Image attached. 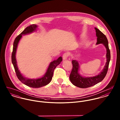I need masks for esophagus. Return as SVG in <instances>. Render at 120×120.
Returning <instances> with one entry per match:
<instances>
[{
    "label": "esophagus",
    "instance_id": "obj_1",
    "mask_svg": "<svg viewBox=\"0 0 120 120\" xmlns=\"http://www.w3.org/2000/svg\"><path fill=\"white\" fill-rule=\"evenodd\" d=\"M69 54H70L68 52H65V53L63 54V59H64V60L67 59L68 58V57L69 56Z\"/></svg>",
    "mask_w": 120,
    "mask_h": 120
}]
</instances>
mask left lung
<instances>
[{
    "instance_id": "obj_1",
    "label": "left lung",
    "mask_w": 120,
    "mask_h": 120,
    "mask_svg": "<svg viewBox=\"0 0 120 120\" xmlns=\"http://www.w3.org/2000/svg\"><path fill=\"white\" fill-rule=\"evenodd\" d=\"M96 35L97 36V44L103 43L107 49V62L102 71L98 75L89 78H84L80 76L78 73L79 63L76 60H72L71 62L72 68L70 74L69 78L71 83L77 87L86 88L94 86L102 81L106 76L108 68L109 61L110 60V52L109 48L108 39L105 35L98 28H95Z\"/></svg>"
}]
</instances>
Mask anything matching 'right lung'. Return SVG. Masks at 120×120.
<instances>
[{"label": "right lung", "mask_w": 120, "mask_h": 120, "mask_svg": "<svg viewBox=\"0 0 120 120\" xmlns=\"http://www.w3.org/2000/svg\"><path fill=\"white\" fill-rule=\"evenodd\" d=\"M37 27V26L35 24L30 25L26 27V29L20 34L17 36L15 38L13 43V51L11 54V61L15 69V72L17 78L24 85L32 88H40L49 84L51 81L54 69L62 60V57H60L57 60H53L52 62H51L48 68L45 75L40 79H26L24 78V77H23L20 73L17 68L15 56L18 43L22 34H27L33 32L35 30Z\"/></svg>", "instance_id": "obj_1"}]
</instances>
